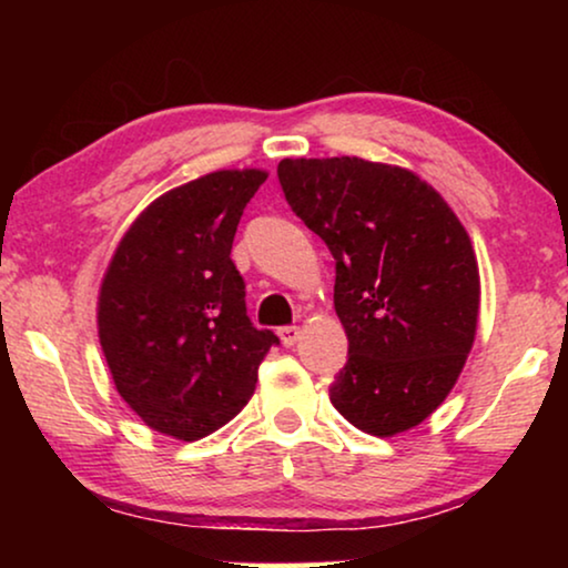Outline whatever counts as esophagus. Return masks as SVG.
I'll return each instance as SVG.
<instances>
[{"mask_svg": "<svg viewBox=\"0 0 568 568\" xmlns=\"http://www.w3.org/2000/svg\"><path fill=\"white\" fill-rule=\"evenodd\" d=\"M300 328L297 325H284V328H278V338H282L284 346H294L300 341Z\"/></svg>", "mask_w": 568, "mask_h": 568, "instance_id": "obj_1", "label": "esophagus"}]
</instances>
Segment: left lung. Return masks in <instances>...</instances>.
<instances>
[{"label":"left lung","instance_id":"1","mask_svg":"<svg viewBox=\"0 0 568 568\" xmlns=\"http://www.w3.org/2000/svg\"><path fill=\"white\" fill-rule=\"evenodd\" d=\"M276 173L292 212L336 261L333 305L348 359L331 403L375 437L422 424L453 390L476 338L480 278L468 232L410 170L300 158Z\"/></svg>","mask_w":568,"mask_h":568}]
</instances>
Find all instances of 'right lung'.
<instances>
[{"mask_svg": "<svg viewBox=\"0 0 568 568\" xmlns=\"http://www.w3.org/2000/svg\"><path fill=\"white\" fill-rule=\"evenodd\" d=\"M268 173L216 170L154 199L100 284L98 336L115 390L168 437L193 442L235 418L274 331L247 317L232 263L240 216Z\"/></svg>", "mask_w": 568, "mask_h": 568, "instance_id": "add662e5", "label": "right lung"}]
</instances>
